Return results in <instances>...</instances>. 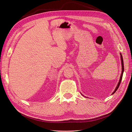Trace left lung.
Here are the masks:
<instances>
[{
    "label": "left lung",
    "instance_id": "obj_1",
    "mask_svg": "<svg viewBox=\"0 0 132 132\" xmlns=\"http://www.w3.org/2000/svg\"><path fill=\"white\" fill-rule=\"evenodd\" d=\"M120 55H121V64H122V73H121V77H120V79H119V81L118 83V85L116 87V89L114 90V91H113V93L112 94H113L116 91H117V90L118 89V87L119 86V85H120V84H121V80H122V77H123V71H124V64H123V57H122V54L120 53Z\"/></svg>",
    "mask_w": 132,
    "mask_h": 132
}]
</instances>
